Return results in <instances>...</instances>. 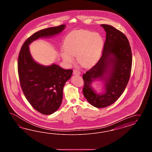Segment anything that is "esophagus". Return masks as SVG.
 <instances>
[{
  "label": "esophagus",
  "instance_id": "34e87169",
  "mask_svg": "<svg viewBox=\"0 0 152 152\" xmlns=\"http://www.w3.org/2000/svg\"><path fill=\"white\" fill-rule=\"evenodd\" d=\"M73 74L74 75H80L81 74V73L77 70H74L73 71Z\"/></svg>",
  "mask_w": 152,
  "mask_h": 152
}]
</instances>
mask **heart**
<instances>
[{"label": "heart", "mask_w": 152, "mask_h": 152, "mask_svg": "<svg viewBox=\"0 0 152 152\" xmlns=\"http://www.w3.org/2000/svg\"><path fill=\"white\" fill-rule=\"evenodd\" d=\"M104 41L99 33L81 30L69 34L65 39L61 53L63 59L69 63L73 62L72 56H76L79 64L89 67L99 59L103 49Z\"/></svg>", "instance_id": "heart-1"}]
</instances>
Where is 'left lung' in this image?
<instances>
[{
  "label": "left lung",
  "mask_w": 152,
  "mask_h": 152,
  "mask_svg": "<svg viewBox=\"0 0 152 152\" xmlns=\"http://www.w3.org/2000/svg\"><path fill=\"white\" fill-rule=\"evenodd\" d=\"M106 32L103 52L96 64L83 75V93L93 107H107L121 96L130 79L132 52L126 36L108 25H100ZM96 80L103 81L104 91L97 93L91 86Z\"/></svg>",
  "instance_id": "obj_1"
}]
</instances>
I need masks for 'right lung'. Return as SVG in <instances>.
Here are the masks:
<instances>
[{"label":"right lung","mask_w":152,"mask_h":152,"mask_svg":"<svg viewBox=\"0 0 152 152\" xmlns=\"http://www.w3.org/2000/svg\"><path fill=\"white\" fill-rule=\"evenodd\" d=\"M66 25L50 27L32 35L22 45L18 58V72L20 85L26 99L35 110L50 115L60 107L63 100V89L73 71L65 70L52 64L45 66L36 62L31 56L29 45L40 38L57 35Z\"/></svg>","instance_id":"right-lung-1"}]
</instances>
